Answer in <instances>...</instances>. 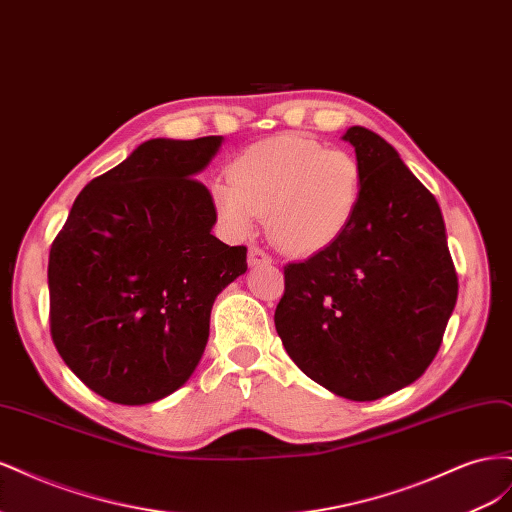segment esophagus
I'll return each instance as SVG.
<instances>
[{
  "instance_id": "34e87169",
  "label": "esophagus",
  "mask_w": 512,
  "mask_h": 512,
  "mask_svg": "<svg viewBox=\"0 0 512 512\" xmlns=\"http://www.w3.org/2000/svg\"><path fill=\"white\" fill-rule=\"evenodd\" d=\"M247 262H250V267L269 265L271 256L265 250H260V247H250V252H247Z\"/></svg>"
}]
</instances>
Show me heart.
Listing matches in <instances>:
<instances>
[{
  "label": "heart",
  "mask_w": 512,
  "mask_h": 512,
  "mask_svg": "<svg viewBox=\"0 0 512 512\" xmlns=\"http://www.w3.org/2000/svg\"><path fill=\"white\" fill-rule=\"evenodd\" d=\"M228 179L211 183V205L230 237L267 235L282 252L312 256L331 247L359 213L365 177L350 151L324 149L314 138L280 134L245 147Z\"/></svg>",
  "instance_id": "heart-1"
}]
</instances>
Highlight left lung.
Masks as SVG:
<instances>
[{"label": "left lung", "mask_w": 512, "mask_h": 512, "mask_svg": "<svg viewBox=\"0 0 512 512\" xmlns=\"http://www.w3.org/2000/svg\"><path fill=\"white\" fill-rule=\"evenodd\" d=\"M365 190L331 247L284 269L275 329L305 376L352 401L391 395L425 374L457 303L438 200L393 145L361 126L342 136Z\"/></svg>", "instance_id": "8db88e82"}]
</instances>
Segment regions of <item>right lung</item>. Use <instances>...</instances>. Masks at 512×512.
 <instances>
[{
  "mask_svg": "<svg viewBox=\"0 0 512 512\" xmlns=\"http://www.w3.org/2000/svg\"><path fill=\"white\" fill-rule=\"evenodd\" d=\"M222 136L151 138L76 196L51 245V335L74 376L123 406L190 380L218 294L247 250L213 235L218 215L194 177Z\"/></svg>",
  "mask_w": 512,
  "mask_h": 512,
  "instance_id": "add662e5",
  "label": "right lung"
}]
</instances>
